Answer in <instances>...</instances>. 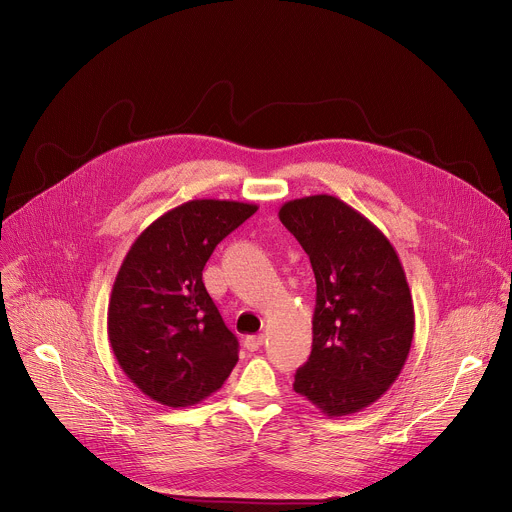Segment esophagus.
Listing matches in <instances>:
<instances>
[{"instance_id":"34e87169","label":"esophagus","mask_w":512,"mask_h":512,"mask_svg":"<svg viewBox=\"0 0 512 512\" xmlns=\"http://www.w3.org/2000/svg\"><path fill=\"white\" fill-rule=\"evenodd\" d=\"M262 345H264V335H252V337H246L244 341V347L248 351H258Z\"/></svg>"}]
</instances>
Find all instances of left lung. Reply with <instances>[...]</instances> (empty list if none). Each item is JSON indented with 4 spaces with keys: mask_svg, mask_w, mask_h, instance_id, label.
<instances>
[{
    "mask_svg": "<svg viewBox=\"0 0 512 512\" xmlns=\"http://www.w3.org/2000/svg\"><path fill=\"white\" fill-rule=\"evenodd\" d=\"M280 222L309 254L317 280L313 351L294 391L329 416L361 412L401 373L414 302L391 242L335 195L286 201Z\"/></svg>",
    "mask_w": 512,
    "mask_h": 512,
    "instance_id": "obj_1",
    "label": "left lung"
}]
</instances>
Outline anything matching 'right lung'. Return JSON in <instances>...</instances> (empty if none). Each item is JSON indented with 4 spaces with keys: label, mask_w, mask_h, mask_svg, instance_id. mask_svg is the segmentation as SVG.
<instances>
[{
    "label": "right lung",
    "mask_w": 512,
    "mask_h": 512,
    "mask_svg": "<svg viewBox=\"0 0 512 512\" xmlns=\"http://www.w3.org/2000/svg\"><path fill=\"white\" fill-rule=\"evenodd\" d=\"M256 210L254 203L191 199L157 218L127 252L109 300V341L125 375L153 401L195 405L238 363V339L201 272Z\"/></svg>",
    "instance_id": "1"
}]
</instances>
